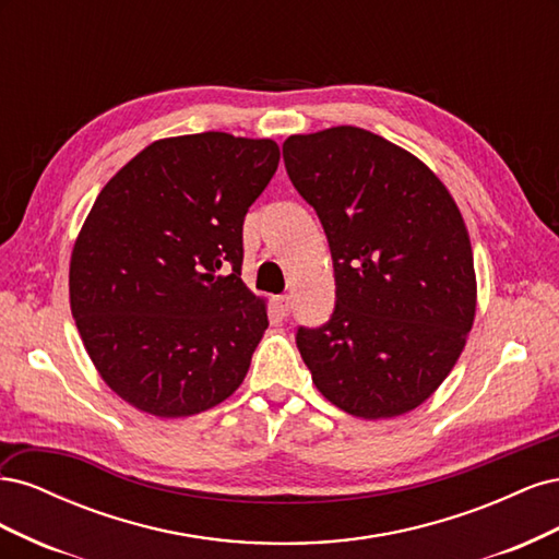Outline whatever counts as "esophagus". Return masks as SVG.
Segmentation results:
<instances>
[{
    "label": "esophagus",
    "mask_w": 559,
    "mask_h": 559,
    "mask_svg": "<svg viewBox=\"0 0 559 559\" xmlns=\"http://www.w3.org/2000/svg\"><path fill=\"white\" fill-rule=\"evenodd\" d=\"M275 310L280 317H286L292 312V296H277L275 298Z\"/></svg>",
    "instance_id": "34e87169"
}]
</instances>
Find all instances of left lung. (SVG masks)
<instances>
[{"label":"left lung","instance_id":"obj_1","mask_svg":"<svg viewBox=\"0 0 559 559\" xmlns=\"http://www.w3.org/2000/svg\"><path fill=\"white\" fill-rule=\"evenodd\" d=\"M282 154L333 257L335 310L296 335L312 382L354 417L415 411L448 378L476 317L460 207L411 151L364 128L292 134Z\"/></svg>","mask_w":559,"mask_h":559}]
</instances>
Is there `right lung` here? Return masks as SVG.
Masks as SVG:
<instances>
[{"mask_svg":"<svg viewBox=\"0 0 559 559\" xmlns=\"http://www.w3.org/2000/svg\"><path fill=\"white\" fill-rule=\"evenodd\" d=\"M277 163L273 140L181 134L99 191L72 249L70 306L97 373L138 411L189 417L242 384L267 329L240 280L242 224Z\"/></svg>","mask_w":559,"mask_h":559,"instance_id":"add662e5","label":"right lung"}]
</instances>
